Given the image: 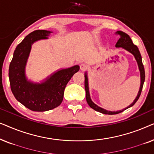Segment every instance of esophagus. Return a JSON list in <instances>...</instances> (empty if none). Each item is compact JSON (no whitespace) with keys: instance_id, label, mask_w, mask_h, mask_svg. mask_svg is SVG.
<instances>
[{"instance_id":"obj_1","label":"esophagus","mask_w":154,"mask_h":154,"mask_svg":"<svg viewBox=\"0 0 154 154\" xmlns=\"http://www.w3.org/2000/svg\"><path fill=\"white\" fill-rule=\"evenodd\" d=\"M80 68H81V70L85 71L88 68V65L83 63V64H81V65H80Z\"/></svg>"}]
</instances>
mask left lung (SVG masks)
<instances>
[{"label": "left lung", "instance_id": "obj_1", "mask_svg": "<svg viewBox=\"0 0 154 154\" xmlns=\"http://www.w3.org/2000/svg\"><path fill=\"white\" fill-rule=\"evenodd\" d=\"M117 35H119V39L118 42L116 44V48H122L123 49L127 50V51L130 52V53L133 54L134 58L137 62L139 69H140V78H141V84H140V90H139L137 96L136 97L135 100L133 101V102L132 103L130 106L126 107L123 110L121 111H107L106 109L101 108V107L98 106L97 105L94 104V103L91 100V98H90V92H89V87H88V79L87 73H85V90L86 92V101H87L88 104L89 106L91 107L92 109H93L94 110L96 111H99V112L104 113V114H109V115H113V114H117V113L123 112V111H125V109H127L130 107L133 106V105L137 102V101L138 100V99L140 98L141 92H142L143 85H144V80H145V71H144V65L142 64V56H141V54L140 52V50H139L138 48L135 45H134L133 43H132L131 38L129 36V35H128L127 33L121 31H118L116 32Z\"/></svg>", "mask_w": 154, "mask_h": 154}]
</instances>
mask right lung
Returning <instances> with one entry per match:
<instances>
[{
  "label": "right lung",
  "instance_id": "obj_1",
  "mask_svg": "<svg viewBox=\"0 0 154 154\" xmlns=\"http://www.w3.org/2000/svg\"><path fill=\"white\" fill-rule=\"evenodd\" d=\"M52 31L36 30L27 35L17 46L10 64V88L16 100L33 111H46L60 106L64 97V89L73 74L79 71L75 65L59 70L41 83L28 81L25 66L32 44L41 39H47Z\"/></svg>",
  "mask_w": 154,
  "mask_h": 154
}]
</instances>
